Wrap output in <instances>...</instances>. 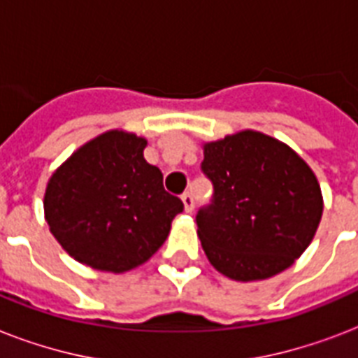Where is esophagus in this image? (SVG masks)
I'll list each match as a JSON object with an SVG mask.
<instances>
[{"label": "esophagus", "instance_id": "1", "mask_svg": "<svg viewBox=\"0 0 358 358\" xmlns=\"http://www.w3.org/2000/svg\"><path fill=\"white\" fill-rule=\"evenodd\" d=\"M182 202H184L185 212H193V208H195V199H193V195H191L189 191L182 195Z\"/></svg>", "mask_w": 358, "mask_h": 358}]
</instances>
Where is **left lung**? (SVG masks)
<instances>
[{"mask_svg": "<svg viewBox=\"0 0 358 358\" xmlns=\"http://www.w3.org/2000/svg\"><path fill=\"white\" fill-rule=\"evenodd\" d=\"M213 201L196 213L208 260L250 282L288 269L314 239L323 196L314 171L282 141L241 129L202 145Z\"/></svg>", "mask_w": 358, "mask_h": 358, "instance_id": "1", "label": "left lung"}]
</instances>
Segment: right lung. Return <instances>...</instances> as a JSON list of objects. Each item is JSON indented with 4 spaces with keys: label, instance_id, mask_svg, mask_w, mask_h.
Returning <instances> with one entry per match:
<instances>
[{
    "label": "right lung",
    "instance_id": "right-lung-1",
    "mask_svg": "<svg viewBox=\"0 0 358 358\" xmlns=\"http://www.w3.org/2000/svg\"><path fill=\"white\" fill-rule=\"evenodd\" d=\"M145 148V137L109 129L81 145L48 180L50 232L80 264L126 273L165 243L184 204L165 191Z\"/></svg>",
    "mask_w": 358,
    "mask_h": 358
}]
</instances>
